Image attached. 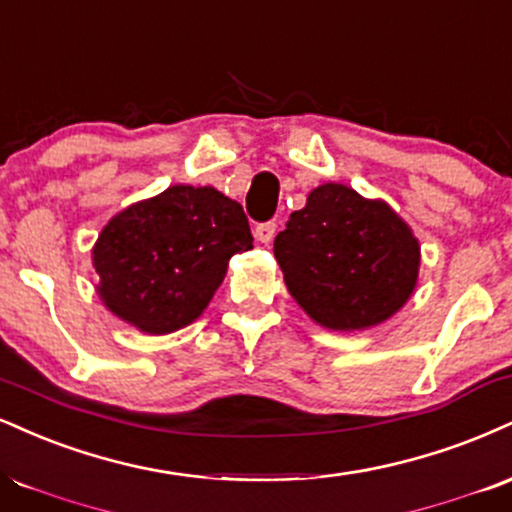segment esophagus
Listing matches in <instances>:
<instances>
[{
    "label": "esophagus",
    "instance_id": "esophagus-1",
    "mask_svg": "<svg viewBox=\"0 0 512 512\" xmlns=\"http://www.w3.org/2000/svg\"><path fill=\"white\" fill-rule=\"evenodd\" d=\"M274 233H276L274 221H262V224L255 226V238L260 240V243H272Z\"/></svg>",
    "mask_w": 512,
    "mask_h": 512
}]
</instances>
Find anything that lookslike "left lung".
<instances>
[{"mask_svg": "<svg viewBox=\"0 0 512 512\" xmlns=\"http://www.w3.org/2000/svg\"><path fill=\"white\" fill-rule=\"evenodd\" d=\"M288 291L317 324L355 331L381 324L415 291L420 245L381 200L324 183L274 240Z\"/></svg>", "mask_w": 512, "mask_h": 512, "instance_id": "obj_1", "label": "left lung"}]
</instances>
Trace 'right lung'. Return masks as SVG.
Masks as SVG:
<instances>
[{
	"label": "right lung",
	"mask_w": 512,
	"mask_h": 512,
	"mask_svg": "<svg viewBox=\"0 0 512 512\" xmlns=\"http://www.w3.org/2000/svg\"><path fill=\"white\" fill-rule=\"evenodd\" d=\"M252 248L248 217L214 188L171 186L104 226L92 250L100 298L145 334L202 315L236 252Z\"/></svg>",
	"instance_id": "right-lung-1"
}]
</instances>
